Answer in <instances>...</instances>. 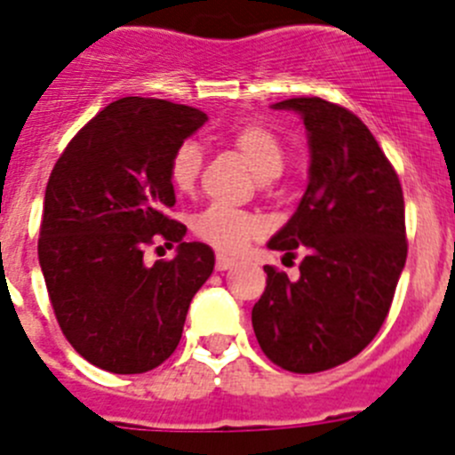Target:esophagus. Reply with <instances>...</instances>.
<instances>
[{
  "instance_id": "1",
  "label": "esophagus",
  "mask_w": 455,
  "mask_h": 455,
  "mask_svg": "<svg viewBox=\"0 0 455 455\" xmlns=\"http://www.w3.org/2000/svg\"><path fill=\"white\" fill-rule=\"evenodd\" d=\"M235 264V259L227 258V255H218V258H215V268H218V271H228V268H233Z\"/></svg>"
}]
</instances>
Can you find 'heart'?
Returning a JSON list of instances; mask_svg holds the SVG:
<instances>
[{
	"label": "heart",
	"instance_id": "1",
	"mask_svg": "<svg viewBox=\"0 0 455 455\" xmlns=\"http://www.w3.org/2000/svg\"><path fill=\"white\" fill-rule=\"evenodd\" d=\"M231 144L249 162L259 180H273L284 169V148L268 129L246 124L233 133ZM202 171V151L196 142H182L169 162V180L178 193L196 188ZM193 231L222 253H240L262 231V220L246 211L213 204L193 218Z\"/></svg>",
	"mask_w": 455,
	"mask_h": 455
}]
</instances>
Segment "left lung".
<instances>
[{
	"instance_id": "left-lung-1",
	"label": "left lung",
	"mask_w": 455,
	"mask_h": 455,
	"mask_svg": "<svg viewBox=\"0 0 455 455\" xmlns=\"http://www.w3.org/2000/svg\"><path fill=\"white\" fill-rule=\"evenodd\" d=\"M302 117L308 184L268 249L304 251L299 277L264 267L251 322L271 363L317 373L358 355L389 313L407 262L404 197L394 166L351 110L320 97L273 104Z\"/></svg>"
}]
</instances>
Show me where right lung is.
I'll return each instance as SVG.
<instances>
[{
    "mask_svg": "<svg viewBox=\"0 0 455 455\" xmlns=\"http://www.w3.org/2000/svg\"><path fill=\"white\" fill-rule=\"evenodd\" d=\"M206 120L193 106L122 97L70 140L48 178L39 267L66 339L104 371L160 367L213 273V249L184 242L187 227L164 215L175 204L171 157ZM157 236L179 249L151 267L143 249Z\"/></svg>",
    "mask_w": 455,
    "mask_h": 455,
    "instance_id": "1",
    "label": "right lung"
}]
</instances>
